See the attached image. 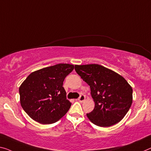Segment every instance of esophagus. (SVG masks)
Wrapping results in <instances>:
<instances>
[{
    "label": "esophagus",
    "mask_w": 151,
    "mask_h": 151,
    "mask_svg": "<svg viewBox=\"0 0 151 151\" xmlns=\"http://www.w3.org/2000/svg\"><path fill=\"white\" fill-rule=\"evenodd\" d=\"M85 100V95H81L80 97L78 99V101H79L80 102L84 101Z\"/></svg>",
    "instance_id": "34e87169"
}]
</instances>
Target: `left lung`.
I'll return each instance as SVG.
<instances>
[{"instance_id": "8db88e82", "label": "left lung", "mask_w": 151, "mask_h": 151, "mask_svg": "<svg viewBox=\"0 0 151 151\" xmlns=\"http://www.w3.org/2000/svg\"><path fill=\"white\" fill-rule=\"evenodd\" d=\"M81 78L90 86L95 108L88 119L101 127H109L124 118L132 103V88L122 76L97 64L75 65Z\"/></svg>"}]
</instances>
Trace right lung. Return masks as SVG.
I'll return each instance as SVG.
<instances>
[{
    "label": "right lung",
    "mask_w": 151,
    "mask_h": 151,
    "mask_svg": "<svg viewBox=\"0 0 151 151\" xmlns=\"http://www.w3.org/2000/svg\"><path fill=\"white\" fill-rule=\"evenodd\" d=\"M75 66L58 64L33 72L19 87L22 108L33 120L42 124L56 122L71 106L66 99L63 81Z\"/></svg>",
    "instance_id": "add662e5"
}]
</instances>
